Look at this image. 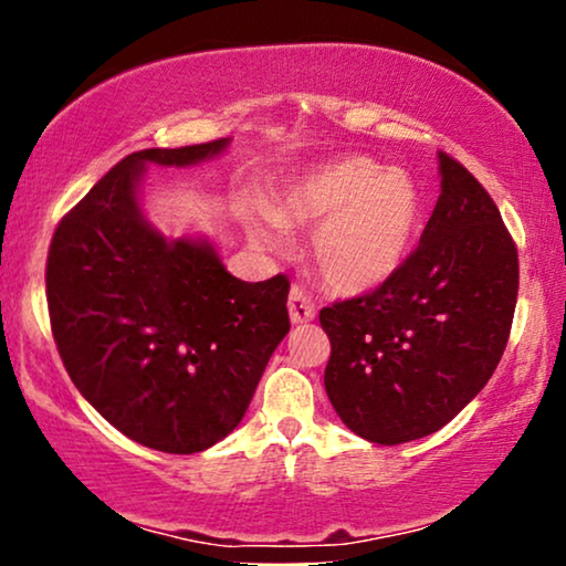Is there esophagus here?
I'll return each mask as SVG.
<instances>
[{
  "label": "esophagus",
  "instance_id": "obj_1",
  "mask_svg": "<svg viewBox=\"0 0 566 566\" xmlns=\"http://www.w3.org/2000/svg\"><path fill=\"white\" fill-rule=\"evenodd\" d=\"M289 314H291L293 324L312 322L314 314H316V306H314L312 296H306V291L298 289V285H293L291 293H289Z\"/></svg>",
  "mask_w": 566,
  "mask_h": 566
}]
</instances>
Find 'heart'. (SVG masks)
<instances>
[{"mask_svg": "<svg viewBox=\"0 0 566 566\" xmlns=\"http://www.w3.org/2000/svg\"><path fill=\"white\" fill-rule=\"evenodd\" d=\"M283 229H308L322 281L339 293H366L389 281L405 262L420 221V196L401 169L368 157H343L298 177L268 208ZM252 237L277 244L268 221H250Z\"/></svg>", "mask_w": 566, "mask_h": 566, "instance_id": "heart-1", "label": "heart"}]
</instances>
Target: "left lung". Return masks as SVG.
<instances>
[{
    "instance_id": "obj_1",
    "label": "left lung",
    "mask_w": 566,
    "mask_h": 566,
    "mask_svg": "<svg viewBox=\"0 0 566 566\" xmlns=\"http://www.w3.org/2000/svg\"><path fill=\"white\" fill-rule=\"evenodd\" d=\"M440 198L420 247L389 281L319 312L324 389L347 428L378 446L430 436L490 381L517 301V247L461 161L438 154Z\"/></svg>"
}]
</instances>
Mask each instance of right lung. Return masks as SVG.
Returning <instances> with one entry per match:
<instances>
[{"label": "right lung", "mask_w": 566, "mask_h": 566, "mask_svg": "<svg viewBox=\"0 0 566 566\" xmlns=\"http://www.w3.org/2000/svg\"><path fill=\"white\" fill-rule=\"evenodd\" d=\"M227 144L128 154L49 247L45 298L66 374L113 428L154 451L198 453L227 438L291 329L289 277L239 281L208 239H167L138 206L144 165H198Z\"/></svg>", "instance_id": "obj_1"}]
</instances>
